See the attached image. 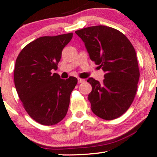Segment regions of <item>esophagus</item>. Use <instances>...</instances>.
<instances>
[{
	"label": "esophagus",
	"mask_w": 157,
	"mask_h": 157,
	"mask_svg": "<svg viewBox=\"0 0 157 157\" xmlns=\"http://www.w3.org/2000/svg\"><path fill=\"white\" fill-rule=\"evenodd\" d=\"M78 82H79V83H82V82H84L85 81V79H81V78H78Z\"/></svg>",
	"instance_id": "esophagus-1"
}]
</instances>
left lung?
Masks as SVG:
<instances>
[{
	"mask_svg": "<svg viewBox=\"0 0 157 157\" xmlns=\"http://www.w3.org/2000/svg\"><path fill=\"white\" fill-rule=\"evenodd\" d=\"M82 40L90 58L105 72L101 82L90 78L88 95L94 114L112 120L122 116L135 98L140 78L135 50L119 30L96 25L75 31Z\"/></svg>",
	"mask_w": 157,
	"mask_h": 157,
	"instance_id": "obj_1",
	"label": "left lung"
}]
</instances>
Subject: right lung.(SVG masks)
Returning <instances> with one entry per match:
<instances>
[{
	"mask_svg": "<svg viewBox=\"0 0 157 157\" xmlns=\"http://www.w3.org/2000/svg\"><path fill=\"white\" fill-rule=\"evenodd\" d=\"M72 35L37 38L21 50L15 61L14 82L20 100L30 117L43 125L63 120L78 83L75 77L63 79L51 72L57 69L62 51Z\"/></svg>",
	"mask_w": 157,
	"mask_h": 157,
	"instance_id": "1",
	"label": "right lung"
}]
</instances>
